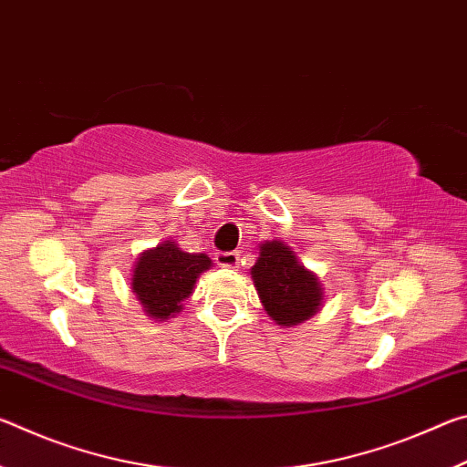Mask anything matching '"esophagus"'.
<instances>
[{
	"mask_svg": "<svg viewBox=\"0 0 467 467\" xmlns=\"http://www.w3.org/2000/svg\"><path fill=\"white\" fill-rule=\"evenodd\" d=\"M214 262L223 267H234L239 265V253L236 251H218L214 255Z\"/></svg>",
	"mask_w": 467,
	"mask_h": 467,
	"instance_id": "esophagus-1",
	"label": "esophagus"
}]
</instances>
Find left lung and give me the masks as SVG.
<instances>
[{"label": "left lung", "instance_id": "left-lung-1", "mask_svg": "<svg viewBox=\"0 0 467 467\" xmlns=\"http://www.w3.org/2000/svg\"><path fill=\"white\" fill-rule=\"evenodd\" d=\"M251 278L264 309L278 326H298L319 311L323 292L317 275L305 270L290 247L280 241L265 243L259 249Z\"/></svg>", "mask_w": 467, "mask_h": 467}]
</instances>
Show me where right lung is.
I'll use <instances>...</instances> for the list:
<instances>
[{
	"label": "right lung",
	"instance_id": "1",
	"mask_svg": "<svg viewBox=\"0 0 467 467\" xmlns=\"http://www.w3.org/2000/svg\"><path fill=\"white\" fill-rule=\"evenodd\" d=\"M212 259L203 253H185L172 241L141 253L133 270L131 290L146 315L169 319L181 311V300L192 295L197 275L208 270Z\"/></svg>",
	"mask_w": 467,
	"mask_h": 467
}]
</instances>
